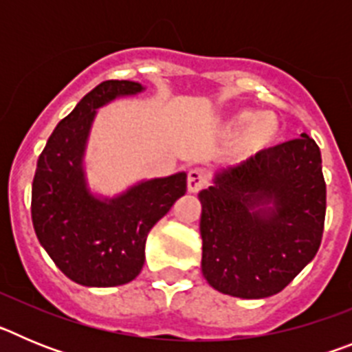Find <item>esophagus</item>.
Instances as JSON below:
<instances>
[{
  "mask_svg": "<svg viewBox=\"0 0 352 352\" xmlns=\"http://www.w3.org/2000/svg\"><path fill=\"white\" fill-rule=\"evenodd\" d=\"M206 182H208L206 170L201 169V167H195V169L188 170V178H186V188H188V192L195 194V192H199L204 185H206Z\"/></svg>",
  "mask_w": 352,
  "mask_h": 352,
  "instance_id": "obj_1",
  "label": "esophagus"
}]
</instances>
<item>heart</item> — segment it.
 I'll list each match as a JSON object with an SVG mask.
<instances>
[{"label": "heart", "mask_w": 352, "mask_h": 352, "mask_svg": "<svg viewBox=\"0 0 352 352\" xmlns=\"http://www.w3.org/2000/svg\"><path fill=\"white\" fill-rule=\"evenodd\" d=\"M231 129L241 126L234 139L236 153L241 157H254L261 153L270 146L278 141L282 133L280 120L275 113L263 111V113L254 114L252 111H236L234 114L227 120Z\"/></svg>", "instance_id": "obj_1"}]
</instances>
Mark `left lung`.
Masks as SVG:
<instances>
[{
  "instance_id": "8db88e82",
  "label": "left lung",
  "mask_w": 352,
  "mask_h": 352,
  "mask_svg": "<svg viewBox=\"0 0 352 352\" xmlns=\"http://www.w3.org/2000/svg\"><path fill=\"white\" fill-rule=\"evenodd\" d=\"M199 201L208 284L245 300L273 296L321 245L326 183L319 146L301 133L217 170Z\"/></svg>"
}]
</instances>
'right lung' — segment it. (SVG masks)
<instances>
[{
	"label": "right lung",
	"instance_id": "right-lung-1",
	"mask_svg": "<svg viewBox=\"0 0 352 352\" xmlns=\"http://www.w3.org/2000/svg\"><path fill=\"white\" fill-rule=\"evenodd\" d=\"M135 80H105L58 123L36 162L31 220L54 264L76 284L114 287L144 266L148 232L186 192V173L142 179L125 192L93 194L84 155L96 111L144 91Z\"/></svg>",
	"mask_w": 352,
	"mask_h": 352
}]
</instances>
